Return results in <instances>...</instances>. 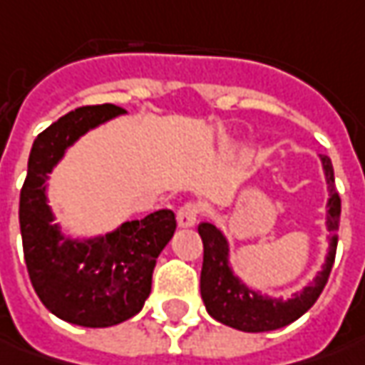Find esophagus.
<instances>
[{"mask_svg":"<svg viewBox=\"0 0 365 365\" xmlns=\"http://www.w3.org/2000/svg\"><path fill=\"white\" fill-rule=\"evenodd\" d=\"M197 206L195 204H185V206L180 207V212H178V224L182 226V228H192L195 222H197Z\"/></svg>","mask_w":365,"mask_h":365,"instance_id":"esophagus-1","label":"esophagus"}]
</instances>
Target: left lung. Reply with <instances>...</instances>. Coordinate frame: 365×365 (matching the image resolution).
I'll return each mask as SVG.
<instances>
[{
	"label": "left lung",
	"mask_w": 365,
	"mask_h": 365,
	"mask_svg": "<svg viewBox=\"0 0 365 365\" xmlns=\"http://www.w3.org/2000/svg\"><path fill=\"white\" fill-rule=\"evenodd\" d=\"M319 159L325 183H327V194H329L327 214H325V226L331 232L329 248L325 255V262L321 264V270L315 274V279L309 281L299 293H293L289 299L264 295L257 289L248 287L236 274L230 262L232 252H230V242L226 234L210 222H202L197 226V232L204 242L200 291H202L206 311L216 321L234 327L238 331H274L297 321L301 315H305L319 299L321 291L329 279L333 260H335V248H337L335 232L339 228V216H341V200L335 190L331 159L327 155H319Z\"/></svg>",
	"instance_id": "obj_1"
}]
</instances>
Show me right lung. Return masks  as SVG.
Listing matches in <instances>:
<instances>
[{
  "label": "right lung",
  "instance_id": "add662e5",
  "mask_svg": "<svg viewBox=\"0 0 365 365\" xmlns=\"http://www.w3.org/2000/svg\"><path fill=\"white\" fill-rule=\"evenodd\" d=\"M125 113L115 105L81 107L52 123L34 141L19 194V230L34 289L50 313L82 327H110L143 309L158 257L178 226L171 210L84 238L54 222L50 173L82 135Z\"/></svg>",
  "mask_w": 365,
  "mask_h": 365
}]
</instances>
